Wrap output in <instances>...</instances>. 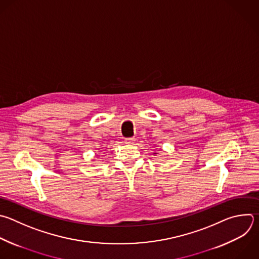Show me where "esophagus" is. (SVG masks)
Masks as SVG:
<instances>
[{
  "mask_svg": "<svg viewBox=\"0 0 259 259\" xmlns=\"http://www.w3.org/2000/svg\"><path fill=\"white\" fill-rule=\"evenodd\" d=\"M134 138L133 137H128V138H125V142L126 143H129V144H132V143H134Z\"/></svg>",
  "mask_w": 259,
  "mask_h": 259,
  "instance_id": "34e87169",
  "label": "esophagus"
}]
</instances>
